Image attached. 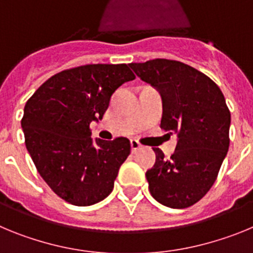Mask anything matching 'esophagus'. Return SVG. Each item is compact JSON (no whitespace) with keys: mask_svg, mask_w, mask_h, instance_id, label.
I'll return each instance as SVG.
<instances>
[{"mask_svg":"<svg viewBox=\"0 0 253 253\" xmlns=\"http://www.w3.org/2000/svg\"><path fill=\"white\" fill-rule=\"evenodd\" d=\"M130 146H131V152H133V153H135V152L139 151L140 147H142L140 146V143L135 139L130 140Z\"/></svg>","mask_w":253,"mask_h":253,"instance_id":"obj_1","label":"esophagus"}]
</instances>
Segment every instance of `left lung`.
Returning a JSON list of instances; mask_svg holds the SVG:
<instances>
[{
	"instance_id": "1",
	"label": "left lung",
	"mask_w": 253,
	"mask_h": 253,
	"mask_svg": "<svg viewBox=\"0 0 253 253\" xmlns=\"http://www.w3.org/2000/svg\"><path fill=\"white\" fill-rule=\"evenodd\" d=\"M162 99L161 128L177 134L169 158L153 148L156 163L146 173L151 195L165 207L198 203L215 182L229 147L231 113L222 91L208 76L177 60L129 64Z\"/></svg>"
}]
</instances>
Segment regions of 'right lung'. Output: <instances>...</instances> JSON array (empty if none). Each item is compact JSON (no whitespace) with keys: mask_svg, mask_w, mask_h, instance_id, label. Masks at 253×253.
I'll use <instances>...</instances> for the list:
<instances>
[{"mask_svg":"<svg viewBox=\"0 0 253 253\" xmlns=\"http://www.w3.org/2000/svg\"><path fill=\"white\" fill-rule=\"evenodd\" d=\"M126 64H87L50 77L28 100L21 128L38 172L59 198L77 207L104 200L130 153L128 138L92 139L110 97L134 80Z\"/></svg>","mask_w":253,"mask_h":253,"instance_id":"right-lung-1","label":"right lung"}]
</instances>
